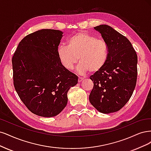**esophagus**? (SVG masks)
I'll return each instance as SVG.
<instances>
[{"label":"esophagus","instance_id":"esophagus-1","mask_svg":"<svg viewBox=\"0 0 151 151\" xmlns=\"http://www.w3.org/2000/svg\"><path fill=\"white\" fill-rule=\"evenodd\" d=\"M83 79L82 78H78V83H81L83 81Z\"/></svg>","mask_w":151,"mask_h":151}]
</instances>
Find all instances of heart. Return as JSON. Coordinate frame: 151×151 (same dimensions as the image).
Returning <instances> with one entry per match:
<instances>
[{
    "instance_id": "1",
    "label": "heart",
    "mask_w": 151,
    "mask_h": 151,
    "mask_svg": "<svg viewBox=\"0 0 151 151\" xmlns=\"http://www.w3.org/2000/svg\"><path fill=\"white\" fill-rule=\"evenodd\" d=\"M57 55L65 70H73L78 58V72L82 75L88 71L94 74L103 68L107 62L109 46L104 40L97 39L88 33L79 32L68 40L66 46L58 47Z\"/></svg>"
}]
</instances>
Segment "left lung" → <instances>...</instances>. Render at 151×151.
Here are the masks:
<instances>
[{"instance_id": "8db88e82", "label": "left lung", "mask_w": 151, "mask_h": 151, "mask_svg": "<svg viewBox=\"0 0 151 151\" xmlns=\"http://www.w3.org/2000/svg\"><path fill=\"white\" fill-rule=\"evenodd\" d=\"M109 46L105 66L90 78L93 88L89 96L99 111H117L127 103L135 89L137 76V56L128 39L108 25L94 27Z\"/></svg>"}]
</instances>
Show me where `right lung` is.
I'll list each match as a JSON object with an SVG mask.
<instances>
[{"mask_svg":"<svg viewBox=\"0 0 151 151\" xmlns=\"http://www.w3.org/2000/svg\"><path fill=\"white\" fill-rule=\"evenodd\" d=\"M63 32L41 29L19 42L12 57L14 85L32 113L43 117L59 114L67 105V93L78 76L61 65L57 50Z\"/></svg>","mask_w":151,"mask_h":151,"instance_id":"right-lung-1","label":"right lung"}]
</instances>
